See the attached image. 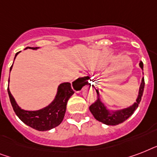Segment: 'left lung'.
I'll return each instance as SVG.
<instances>
[{"label":"left lung","mask_w":157,"mask_h":157,"mask_svg":"<svg viewBox=\"0 0 157 157\" xmlns=\"http://www.w3.org/2000/svg\"><path fill=\"white\" fill-rule=\"evenodd\" d=\"M139 67H141L142 70H144L143 62L140 61ZM144 85H145V82H144V78L143 77L141 85L139 87V95H138V98L136 99V102L130 107L121 110H117V111H110V110L107 109V107L100 100L99 92H98V90H96V92L98 94V98L93 104L90 106V111L97 121L102 122L103 124H107V125H117V124H121L122 122H124V121H126L130 116H132L134 111L138 108L139 103L141 101L143 94H144Z\"/></svg>","instance_id":"obj_1"}]
</instances>
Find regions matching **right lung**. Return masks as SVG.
<instances>
[{"label": "right lung", "mask_w": 157, "mask_h": 157, "mask_svg": "<svg viewBox=\"0 0 157 157\" xmlns=\"http://www.w3.org/2000/svg\"><path fill=\"white\" fill-rule=\"evenodd\" d=\"M28 48L33 49V50L38 49L37 47ZM18 53L19 52L15 54L14 59ZM12 67H13V64L10 67V71H11ZM79 79L80 78L77 79L74 82L78 81ZM8 94L13 111L24 124L39 131H46V130L54 129V127L61 124V122L63 120L65 112H66L67 101L74 94V91L71 89V84L68 82L60 84L58 87L56 96L52 103L48 105L47 107H44L42 109L37 110V111H26V110L21 109V107L17 104L15 99L11 94L9 86Z\"/></svg>", "instance_id": "right-lung-1"}]
</instances>
